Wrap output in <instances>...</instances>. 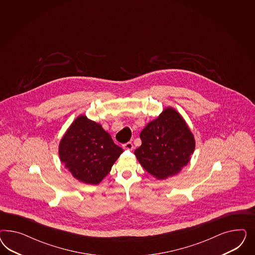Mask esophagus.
Returning <instances> with one entry per match:
<instances>
[{"label": "esophagus", "mask_w": 255, "mask_h": 255, "mask_svg": "<svg viewBox=\"0 0 255 255\" xmlns=\"http://www.w3.org/2000/svg\"><path fill=\"white\" fill-rule=\"evenodd\" d=\"M123 147H124V149H129V150H131L133 148L131 142H127L126 144H124Z\"/></svg>", "instance_id": "obj_1"}]
</instances>
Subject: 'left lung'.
<instances>
[{
    "mask_svg": "<svg viewBox=\"0 0 255 255\" xmlns=\"http://www.w3.org/2000/svg\"><path fill=\"white\" fill-rule=\"evenodd\" d=\"M141 146L134 155L142 167L157 179L178 174L191 160L195 139L176 109L167 107L140 132Z\"/></svg>",
    "mask_w": 255,
    "mask_h": 255,
    "instance_id": "8db88e82",
    "label": "left lung"
}]
</instances>
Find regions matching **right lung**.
<instances>
[{
    "mask_svg": "<svg viewBox=\"0 0 255 255\" xmlns=\"http://www.w3.org/2000/svg\"><path fill=\"white\" fill-rule=\"evenodd\" d=\"M123 152L102 125L86 115L77 117L59 144L64 167L80 182L92 185L99 184L107 177Z\"/></svg>",
    "mask_w": 255,
    "mask_h": 255,
    "instance_id": "add662e5",
    "label": "right lung"
}]
</instances>
